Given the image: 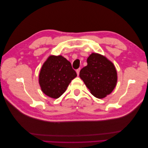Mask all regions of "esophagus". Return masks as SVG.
<instances>
[{
    "instance_id": "esophagus-1",
    "label": "esophagus",
    "mask_w": 148,
    "mask_h": 148,
    "mask_svg": "<svg viewBox=\"0 0 148 148\" xmlns=\"http://www.w3.org/2000/svg\"><path fill=\"white\" fill-rule=\"evenodd\" d=\"M79 72H80V69H77V70H76V73H77V76H79Z\"/></svg>"
}]
</instances>
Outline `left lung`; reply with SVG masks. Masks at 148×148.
Segmentation results:
<instances>
[{
	"label": "left lung",
	"instance_id": "8db88e82",
	"mask_svg": "<svg viewBox=\"0 0 148 148\" xmlns=\"http://www.w3.org/2000/svg\"><path fill=\"white\" fill-rule=\"evenodd\" d=\"M88 65L79 72V77L93 96L104 98L114 90L117 83L114 65L104 56L92 53L87 58Z\"/></svg>",
	"mask_w": 148,
	"mask_h": 148
}]
</instances>
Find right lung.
I'll use <instances>...</instances> for the list:
<instances>
[{
	"label": "right lung",
	"instance_id": "right-lung-1",
	"mask_svg": "<svg viewBox=\"0 0 148 148\" xmlns=\"http://www.w3.org/2000/svg\"><path fill=\"white\" fill-rule=\"evenodd\" d=\"M76 76V71L67 59L61 55L50 56L40 70L39 83L44 93L58 99Z\"/></svg>",
	"mask_w": 148,
	"mask_h": 148
}]
</instances>
